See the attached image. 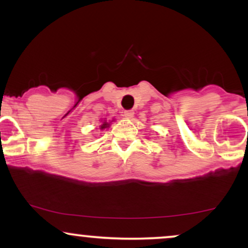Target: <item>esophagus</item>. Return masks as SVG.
I'll use <instances>...</instances> for the list:
<instances>
[{
  "instance_id": "esophagus-1",
  "label": "esophagus",
  "mask_w": 248,
  "mask_h": 248,
  "mask_svg": "<svg viewBox=\"0 0 248 248\" xmlns=\"http://www.w3.org/2000/svg\"><path fill=\"white\" fill-rule=\"evenodd\" d=\"M124 118H127V119H133L134 112H133V110H124Z\"/></svg>"
}]
</instances>
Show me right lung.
<instances>
[{"label": "right lung", "instance_id": "1", "mask_svg": "<svg viewBox=\"0 0 248 248\" xmlns=\"http://www.w3.org/2000/svg\"><path fill=\"white\" fill-rule=\"evenodd\" d=\"M114 121V120H106V119H104V120H102L101 119V124H100V130H104V129H106V128H109L110 127V124H112V122Z\"/></svg>", "mask_w": 248, "mask_h": 248}]
</instances>
